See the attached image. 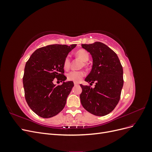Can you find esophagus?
<instances>
[{
	"mask_svg": "<svg viewBox=\"0 0 152 152\" xmlns=\"http://www.w3.org/2000/svg\"><path fill=\"white\" fill-rule=\"evenodd\" d=\"M74 85L75 86H78V85H79V83H77V82H74Z\"/></svg>",
	"mask_w": 152,
	"mask_h": 152,
	"instance_id": "1",
	"label": "esophagus"
}]
</instances>
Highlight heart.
I'll return each instance as SVG.
<instances>
[{
    "mask_svg": "<svg viewBox=\"0 0 152 152\" xmlns=\"http://www.w3.org/2000/svg\"><path fill=\"white\" fill-rule=\"evenodd\" d=\"M75 56L84 62H87L89 59V54L85 49H79L75 53ZM70 66V57L69 55L65 57L63 61V68L67 70ZM85 73L82 71H72L68 73L67 78L69 80L74 82H79L84 77Z\"/></svg>",
    "mask_w": 152,
    "mask_h": 152,
    "instance_id": "heart-1",
    "label": "heart"
}]
</instances>
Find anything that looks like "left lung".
<instances>
[{
    "label": "left lung",
    "mask_w": 152,
    "mask_h": 152,
    "mask_svg": "<svg viewBox=\"0 0 152 152\" xmlns=\"http://www.w3.org/2000/svg\"><path fill=\"white\" fill-rule=\"evenodd\" d=\"M93 58V67L85 81L94 88L80 84V102L87 112L96 116H104L112 112L120 100L124 84L123 68L117 54L99 42L82 44Z\"/></svg>",
    "instance_id": "8db88e82"
}]
</instances>
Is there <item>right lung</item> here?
<instances>
[{"instance_id": "right-lung-1", "label": "right lung", "mask_w": 152, "mask_h": 152, "mask_svg": "<svg viewBox=\"0 0 152 152\" xmlns=\"http://www.w3.org/2000/svg\"><path fill=\"white\" fill-rule=\"evenodd\" d=\"M76 45L53 44L39 48L26 63L23 78L25 99L40 117H53L65 107L74 84L72 81L65 82L63 61ZM56 77L63 82L61 85L53 84Z\"/></svg>"}]
</instances>
